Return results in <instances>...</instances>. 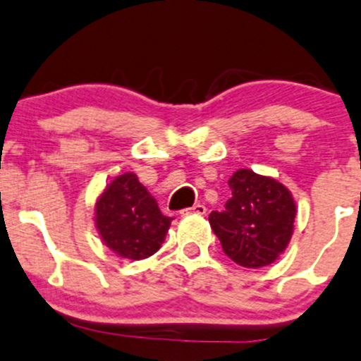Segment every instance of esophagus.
<instances>
[{"label": "esophagus", "instance_id": "esophagus-1", "mask_svg": "<svg viewBox=\"0 0 361 361\" xmlns=\"http://www.w3.org/2000/svg\"><path fill=\"white\" fill-rule=\"evenodd\" d=\"M206 206H202V204H195V206L192 207H187V209H181L180 214L181 216H188V214H206Z\"/></svg>", "mask_w": 361, "mask_h": 361}]
</instances>
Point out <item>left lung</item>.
Returning a JSON list of instances; mask_svg holds the SVG:
<instances>
[{
	"label": "left lung",
	"instance_id": "left-lung-1",
	"mask_svg": "<svg viewBox=\"0 0 361 361\" xmlns=\"http://www.w3.org/2000/svg\"><path fill=\"white\" fill-rule=\"evenodd\" d=\"M231 197L221 212L209 214L211 228L231 261L244 268L271 264L289 245L295 202L289 188L250 169L228 180Z\"/></svg>",
	"mask_w": 361,
	"mask_h": 361
}]
</instances>
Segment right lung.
<instances>
[{
  "instance_id": "obj_1",
  "label": "right lung",
  "mask_w": 361,
  "mask_h": 361,
  "mask_svg": "<svg viewBox=\"0 0 361 361\" xmlns=\"http://www.w3.org/2000/svg\"><path fill=\"white\" fill-rule=\"evenodd\" d=\"M173 218L159 209L157 200L135 173L114 178L94 204V223L102 240L117 256L145 259L164 242Z\"/></svg>"
}]
</instances>
